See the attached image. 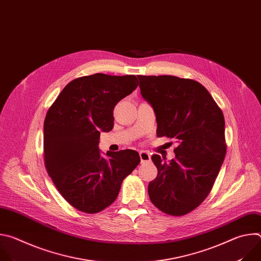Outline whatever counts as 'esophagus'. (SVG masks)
<instances>
[{"label":"esophagus","mask_w":261,"mask_h":261,"mask_svg":"<svg viewBox=\"0 0 261 261\" xmlns=\"http://www.w3.org/2000/svg\"><path fill=\"white\" fill-rule=\"evenodd\" d=\"M139 157H140L141 163L151 161V155H150V153H148V152H144V151L139 152Z\"/></svg>","instance_id":"esophagus-1"}]
</instances>
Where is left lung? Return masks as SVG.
I'll list each match as a JSON object with an SVG mask.
<instances>
[{
	"instance_id": "1",
	"label": "left lung",
	"mask_w": 261,
	"mask_h": 261,
	"mask_svg": "<svg viewBox=\"0 0 261 261\" xmlns=\"http://www.w3.org/2000/svg\"><path fill=\"white\" fill-rule=\"evenodd\" d=\"M137 77L141 96L155 111L157 136L178 142L169 162L152 156L158 175L148 184V196L163 213L184 216L206 198L224 161V116L196 81L171 75Z\"/></svg>"
}]
</instances>
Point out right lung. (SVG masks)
Instances as JSON below:
<instances>
[{
  "instance_id": "obj_1",
  "label": "right lung",
  "mask_w": 261,
  "mask_h": 261,
  "mask_svg": "<svg viewBox=\"0 0 261 261\" xmlns=\"http://www.w3.org/2000/svg\"><path fill=\"white\" fill-rule=\"evenodd\" d=\"M138 86L135 75L96 73L70 82L44 121V164L60 194L79 211L113 203L124 178L140 162L136 151L100 155V132L114 128V108Z\"/></svg>"
}]
</instances>
